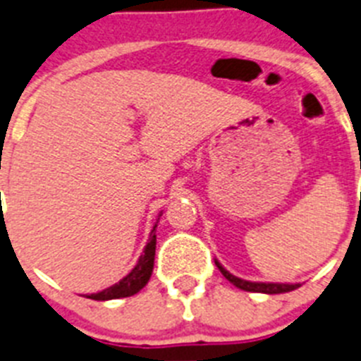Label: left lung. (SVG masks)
Instances as JSON below:
<instances>
[{"mask_svg":"<svg viewBox=\"0 0 361 361\" xmlns=\"http://www.w3.org/2000/svg\"><path fill=\"white\" fill-rule=\"evenodd\" d=\"M218 269L221 271V274L227 278L228 281L233 285H236L238 289L241 290H249V293H263V294H281V293H289V290H294L296 287H300L298 283H258V281H247V280H241V278H236L233 276L228 271H225L218 262H216Z\"/></svg>","mask_w":361,"mask_h":361,"instance_id":"8db88e82","label":"left lung"}]
</instances>
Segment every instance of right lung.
Instances as JSON below:
<instances>
[{
  "label": "right lung",
  "mask_w": 361,
  "mask_h": 361,
  "mask_svg": "<svg viewBox=\"0 0 361 361\" xmlns=\"http://www.w3.org/2000/svg\"><path fill=\"white\" fill-rule=\"evenodd\" d=\"M154 255H156V225L150 233L149 243L143 249V255L137 259L136 267L125 276L120 283L112 285L109 289L102 290V293L89 294L87 298L90 300H98V302H105V300H116V298H127L133 294L140 293L150 280L152 269H154Z\"/></svg>",
  "instance_id": "right-lung-1"
}]
</instances>
